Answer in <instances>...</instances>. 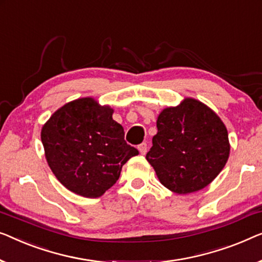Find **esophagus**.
<instances>
[{
  "label": "esophagus",
  "mask_w": 262,
  "mask_h": 262,
  "mask_svg": "<svg viewBox=\"0 0 262 262\" xmlns=\"http://www.w3.org/2000/svg\"><path fill=\"white\" fill-rule=\"evenodd\" d=\"M138 150H139V152L142 154V155H145L146 151H147V144H146V143L139 144V145H138Z\"/></svg>",
  "instance_id": "esophagus-1"
}]
</instances>
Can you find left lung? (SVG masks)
<instances>
[{
    "label": "left lung",
    "mask_w": 262,
    "mask_h": 262,
    "mask_svg": "<svg viewBox=\"0 0 262 262\" xmlns=\"http://www.w3.org/2000/svg\"><path fill=\"white\" fill-rule=\"evenodd\" d=\"M157 135L146 154L161 183L176 194L206 188L225 168L230 145L225 124L201 101L185 98L157 118Z\"/></svg>",
    "instance_id": "obj_1"
}]
</instances>
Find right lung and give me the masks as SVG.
I'll list each match as a JSON object with an SVG mask.
<instances>
[{
	"mask_svg": "<svg viewBox=\"0 0 262 262\" xmlns=\"http://www.w3.org/2000/svg\"><path fill=\"white\" fill-rule=\"evenodd\" d=\"M113 110L80 98L53 113L41 130L49 168L74 194L96 199L118 181L123 165L139 154L124 139Z\"/></svg>",
	"mask_w": 262,
	"mask_h": 262,
	"instance_id": "1",
	"label": "right lung"
}]
</instances>
